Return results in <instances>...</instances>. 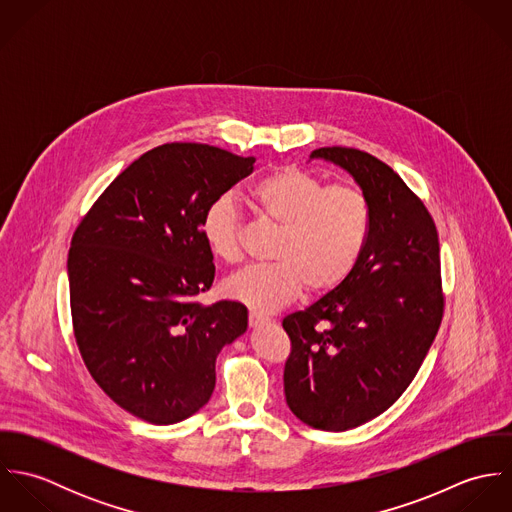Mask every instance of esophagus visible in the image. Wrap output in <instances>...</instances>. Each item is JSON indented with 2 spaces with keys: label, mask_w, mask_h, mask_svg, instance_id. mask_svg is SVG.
I'll return each mask as SVG.
<instances>
[{
  "label": "esophagus",
  "mask_w": 512,
  "mask_h": 512,
  "mask_svg": "<svg viewBox=\"0 0 512 512\" xmlns=\"http://www.w3.org/2000/svg\"><path fill=\"white\" fill-rule=\"evenodd\" d=\"M248 323H250V327H262V325H268V323H270V317L252 311V313L248 315Z\"/></svg>",
  "instance_id": "34e87169"
}]
</instances>
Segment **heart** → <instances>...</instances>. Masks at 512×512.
Returning a JSON list of instances; mask_svg holds the SVG:
<instances>
[{
    "mask_svg": "<svg viewBox=\"0 0 512 512\" xmlns=\"http://www.w3.org/2000/svg\"><path fill=\"white\" fill-rule=\"evenodd\" d=\"M250 205L282 226L274 264L248 266L222 284V293L254 311L272 313L303 292L337 290L357 268L370 230V203L351 183L327 185L299 169L280 167L250 189ZM244 219L232 197H219L203 217V236L224 262H238Z\"/></svg>",
    "mask_w": 512,
    "mask_h": 512,
    "instance_id": "b5f03b06",
    "label": "heart"
}]
</instances>
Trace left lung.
<instances>
[{
  "instance_id": "1",
  "label": "left lung",
  "mask_w": 512,
  "mask_h": 512,
  "mask_svg": "<svg viewBox=\"0 0 512 512\" xmlns=\"http://www.w3.org/2000/svg\"><path fill=\"white\" fill-rule=\"evenodd\" d=\"M370 203L353 274L305 311L284 317L292 353L284 392L307 426L345 432L386 412L424 363L443 317L436 222L400 175L355 147H319Z\"/></svg>"
}]
</instances>
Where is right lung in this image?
<instances>
[{
  "label": "right lung",
  "mask_w": 512,
  "mask_h": 512,
  "mask_svg": "<svg viewBox=\"0 0 512 512\" xmlns=\"http://www.w3.org/2000/svg\"><path fill=\"white\" fill-rule=\"evenodd\" d=\"M254 157L173 142L128 165L78 222L69 250L74 339L96 384L149 424L199 412L220 349L248 327L238 301L199 303L215 280L203 217Z\"/></svg>",
  "instance_id": "add662e5"
}]
</instances>
